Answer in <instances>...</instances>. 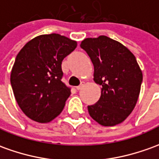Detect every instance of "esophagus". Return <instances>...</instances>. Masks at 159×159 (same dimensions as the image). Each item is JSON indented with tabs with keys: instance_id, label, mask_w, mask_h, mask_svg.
I'll list each match as a JSON object with an SVG mask.
<instances>
[{
	"instance_id": "34e87169",
	"label": "esophagus",
	"mask_w": 159,
	"mask_h": 159,
	"mask_svg": "<svg viewBox=\"0 0 159 159\" xmlns=\"http://www.w3.org/2000/svg\"><path fill=\"white\" fill-rule=\"evenodd\" d=\"M84 86H85V83H84V82H82V83L80 84V86H76V89H77V90H81L82 88L84 87Z\"/></svg>"
}]
</instances>
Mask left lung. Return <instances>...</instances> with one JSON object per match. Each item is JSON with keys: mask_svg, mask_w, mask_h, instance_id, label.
Wrapping results in <instances>:
<instances>
[{"mask_svg": "<svg viewBox=\"0 0 159 159\" xmlns=\"http://www.w3.org/2000/svg\"><path fill=\"white\" fill-rule=\"evenodd\" d=\"M80 47L93 64L94 82L101 86L98 102L87 107L89 114L103 126L122 123L140 93L143 73L136 58L122 43L105 35L86 38Z\"/></svg>", "mask_w": 159, "mask_h": 159, "instance_id": "8db88e82", "label": "left lung"}]
</instances>
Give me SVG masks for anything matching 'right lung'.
<instances>
[{
    "label": "right lung",
    "mask_w": 159,
    "mask_h": 159,
    "mask_svg": "<svg viewBox=\"0 0 159 159\" xmlns=\"http://www.w3.org/2000/svg\"><path fill=\"white\" fill-rule=\"evenodd\" d=\"M76 47V40L50 34L36 36L20 49L10 82L20 108L29 119L48 123L62 111L71 91L61 81V63Z\"/></svg>",
    "instance_id": "1"
}]
</instances>
